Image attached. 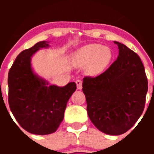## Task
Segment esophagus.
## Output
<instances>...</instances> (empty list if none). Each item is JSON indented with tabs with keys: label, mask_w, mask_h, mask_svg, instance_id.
Segmentation results:
<instances>
[{
	"label": "esophagus",
	"mask_w": 154,
	"mask_h": 154,
	"mask_svg": "<svg viewBox=\"0 0 154 154\" xmlns=\"http://www.w3.org/2000/svg\"><path fill=\"white\" fill-rule=\"evenodd\" d=\"M82 81L80 80H77L76 81V84H77V89H81L83 88V86H82Z\"/></svg>",
	"instance_id": "esophagus-1"
}]
</instances>
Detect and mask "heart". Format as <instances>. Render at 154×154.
<instances>
[{"mask_svg":"<svg viewBox=\"0 0 154 154\" xmlns=\"http://www.w3.org/2000/svg\"><path fill=\"white\" fill-rule=\"evenodd\" d=\"M113 53L109 48L100 44H90L77 50L72 56V64L76 67H87L90 74H98L111 63Z\"/></svg>","mask_w":154,"mask_h":154,"instance_id":"b5f03b06","label":"heart"}]
</instances>
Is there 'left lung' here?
<instances>
[{"mask_svg": "<svg viewBox=\"0 0 154 154\" xmlns=\"http://www.w3.org/2000/svg\"><path fill=\"white\" fill-rule=\"evenodd\" d=\"M114 43L119 50L117 60L97 77H85L83 92L93 125L106 134L118 136L142 116L148 86L140 57L124 44Z\"/></svg>", "mask_w": 154, "mask_h": 154, "instance_id": "8db88e82", "label": "left lung"}]
</instances>
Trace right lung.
I'll use <instances>...</instances> for the list:
<instances>
[{"label":"right lung","mask_w":154,"mask_h":154,"mask_svg":"<svg viewBox=\"0 0 154 154\" xmlns=\"http://www.w3.org/2000/svg\"><path fill=\"white\" fill-rule=\"evenodd\" d=\"M48 42L36 43L24 50L15 60L8 74L10 108L20 126L32 134L54 133L64 118L66 105L75 91L74 82L60 87L48 86V82L38 77L31 67L32 56Z\"/></svg>","instance_id":"add662e5"}]
</instances>
